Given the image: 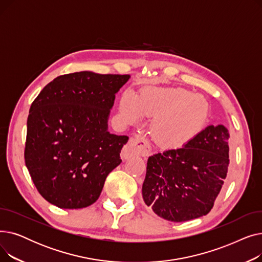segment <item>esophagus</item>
<instances>
[{"label": "esophagus", "mask_w": 262, "mask_h": 262, "mask_svg": "<svg viewBox=\"0 0 262 262\" xmlns=\"http://www.w3.org/2000/svg\"><path fill=\"white\" fill-rule=\"evenodd\" d=\"M149 154H150V148L146 140L143 138V137L136 136V137H133L126 146L123 147L121 156L123 158H128L133 155H140L142 157H147Z\"/></svg>", "instance_id": "34e87169"}]
</instances>
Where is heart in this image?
<instances>
[{"instance_id":"b5f03b06","label":"heart","mask_w":262,"mask_h":262,"mask_svg":"<svg viewBox=\"0 0 262 262\" xmlns=\"http://www.w3.org/2000/svg\"><path fill=\"white\" fill-rule=\"evenodd\" d=\"M207 105L198 94L183 88H146L138 98L125 91L119 103V120L139 122L143 115L154 116L149 133L156 143L166 147L182 146L199 133L205 122Z\"/></svg>"}]
</instances>
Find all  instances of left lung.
<instances>
[{
	"instance_id": "obj_1",
	"label": "left lung",
	"mask_w": 262,
	"mask_h": 262,
	"mask_svg": "<svg viewBox=\"0 0 262 262\" xmlns=\"http://www.w3.org/2000/svg\"><path fill=\"white\" fill-rule=\"evenodd\" d=\"M228 129L209 125L180 148L147 159L143 201L160 217L185 222L207 214L229 164Z\"/></svg>"
}]
</instances>
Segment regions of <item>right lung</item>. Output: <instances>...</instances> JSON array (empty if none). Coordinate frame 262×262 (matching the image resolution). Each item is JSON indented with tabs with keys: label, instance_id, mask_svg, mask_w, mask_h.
<instances>
[{
	"label": "right lung",
	"instance_id": "obj_1",
	"mask_svg": "<svg viewBox=\"0 0 262 262\" xmlns=\"http://www.w3.org/2000/svg\"><path fill=\"white\" fill-rule=\"evenodd\" d=\"M129 75L81 71L41 90L27 118L26 168L49 203L79 209L99 199L107 175L122 162L127 136L108 132L116 93Z\"/></svg>",
	"mask_w": 262,
	"mask_h": 262
}]
</instances>
